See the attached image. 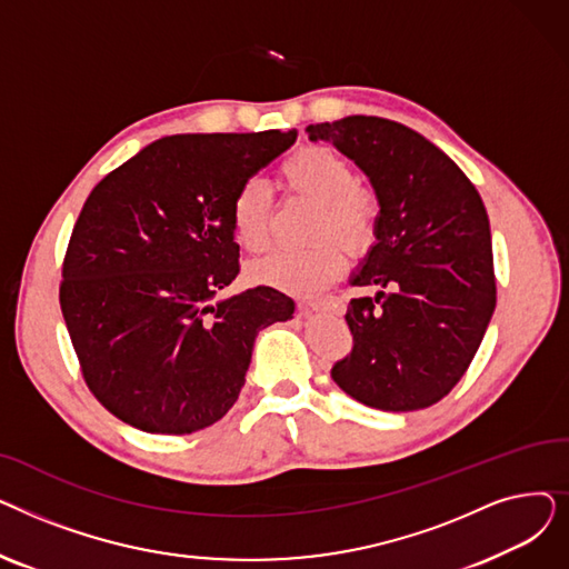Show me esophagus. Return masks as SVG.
I'll return each instance as SVG.
<instances>
[{"label": "esophagus", "instance_id": "obj_1", "mask_svg": "<svg viewBox=\"0 0 569 569\" xmlns=\"http://www.w3.org/2000/svg\"><path fill=\"white\" fill-rule=\"evenodd\" d=\"M309 307L320 313H332V316L343 313V305L337 300V297H320V300H311Z\"/></svg>", "mask_w": 569, "mask_h": 569}]
</instances>
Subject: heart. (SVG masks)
<instances>
[{"mask_svg": "<svg viewBox=\"0 0 569 569\" xmlns=\"http://www.w3.org/2000/svg\"><path fill=\"white\" fill-rule=\"evenodd\" d=\"M283 184L322 204L318 232H339L348 242H360L371 230L373 198L357 187L350 161L327 147H305L281 163ZM269 191L249 179L230 202V226L234 239L247 251H260L269 242ZM346 264V249L332 237L307 247H283L249 262L251 283L279 288L283 292L307 295L335 279Z\"/></svg>", "mask_w": 569, "mask_h": 569, "instance_id": "b5f03b06", "label": "heart"}]
</instances>
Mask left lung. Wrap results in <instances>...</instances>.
I'll return each instance as SVG.
<instances>
[{
	"label": "left lung",
	"mask_w": 569,
	"mask_h": 569,
	"mask_svg": "<svg viewBox=\"0 0 569 569\" xmlns=\"http://www.w3.org/2000/svg\"><path fill=\"white\" fill-rule=\"evenodd\" d=\"M307 131L360 168L378 200L376 242L350 274L376 295L350 300L352 352L332 378L378 410L429 408L461 380L496 309L485 202L450 157L392 119L352 114Z\"/></svg>",
	"instance_id": "obj_1"
}]
</instances>
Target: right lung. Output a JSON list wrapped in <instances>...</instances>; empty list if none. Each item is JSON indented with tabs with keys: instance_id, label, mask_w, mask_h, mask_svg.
<instances>
[{
	"instance_id": "right-lung-1",
	"label": "right lung",
	"mask_w": 569,
	"mask_h": 569,
	"mask_svg": "<svg viewBox=\"0 0 569 569\" xmlns=\"http://www.w3.org/2000/svg\"><path fill=\"white\" fill-rule=\"evenodd\" d=\"M297 131L179 133L106 174L76 221L59 305L82 376L119 420L163 436L212 427L242 392L288 295L221 290L239 272L234 191Z\"/></svg>"
}]
</instances>
